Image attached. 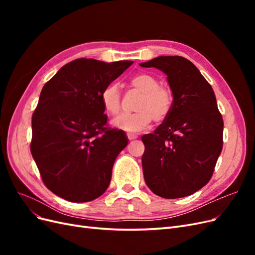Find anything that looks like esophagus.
Wrapping results in <instances>:
<instances>
[{"mask_svg":"<svg viewBox=\"0 0 255 255\" xmlns=\"http://www.w3.org/2000/svg\"><path fill=\"white\" fill-rule=\"evenodd\" d=\"M138 136L137 135H134V134H128V140H134V139H136Z\"/></svg>","mask_w":255,"mask_h":255,"instance_id":"esophagus-1","label":"esophagus"}]
</instances>
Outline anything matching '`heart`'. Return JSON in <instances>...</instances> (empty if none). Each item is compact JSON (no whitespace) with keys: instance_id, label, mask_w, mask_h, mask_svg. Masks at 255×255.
<instances>
[{"instance_id":"b5f03b06","label":"heart","mask_w":255,"mask_h":255,"mask_svg":"<svg viewBox=\"0 0 255 255\" xmlns=\"http://www.w3.org/2000/svg\"><path fill=\"white\" fill-rule=\"evenodd\" d=\"M130 86L141 92V98L136 105L135 113L122 114L113 120V126L118 129L134 134L139 133L150 126L154 119L165 120L173 106L172 90L159 85V81L151 74L140 73L129 81ZM101 104L105 113L115 116L121 109V92L116 83H111L101 92Z\"/></svg>"}]
</instances>
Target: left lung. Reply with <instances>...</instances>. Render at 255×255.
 <instances>
[{
	"mask_svg": "<svg viewBox=\"0 0 255 255\" xmlns=\"http://www.w3.org/2000/svg\"><path fill=\"white\" fill-rule=\"evenodd\" d=\"M140 66L166 73L173 92L170 114L141 137L144 181L161 198L187 197L211 180L222 150L223 120L214 90L182 56H158Z\"/></svg>",
	"mask_w": 255,
	"mask_h": 255,
	"instance_id": "left-lung-1",
	"label": "left lung"
}]
</instances>
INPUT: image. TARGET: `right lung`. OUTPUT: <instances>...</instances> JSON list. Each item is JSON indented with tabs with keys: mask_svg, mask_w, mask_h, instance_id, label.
<instances>
[{
	"mask_svg": "<svg viewBox=\"0 0 255 255\" xmlns=\"http://www.w3.org/2000/svg\"><path fill=\"white\" fill-rule=\"evenodd\" d=\"M132 64L78 58L44 84L32 117L30 152L45 186L67 201H92L109 187L128 139L107 127L100 97Z\"/></svg>",
	"mask_w": 255,
	"mask_h": 255,
	"instance_id": "add662e5",
	"label": "right lung"
}]
</instances>
